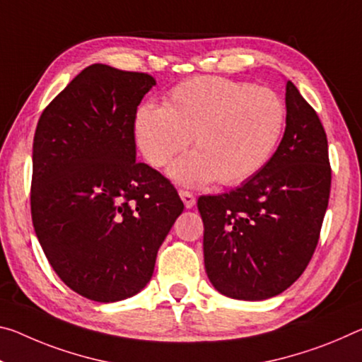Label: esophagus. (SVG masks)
Segmentation results:
<instances>
[{
  "label": "esophagus",
  "mask_w": 362,
  "mask_h": 362,
  "mask_svg": "<svg viewBox=\"0 0 362 362\" xmlns=\"http://www.w3.org/2000/svg\"><path fill=\"white\" fill-rule=\"evenodd\" d=\"M179 194H180L182 202H183V204H185V208H187V209H192L193 206L197 204V198H194L190 192H187V190H180V192H179Z\"/></svg>",
  "instance_id": "1"
}]
</instances>
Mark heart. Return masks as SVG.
I'll use <instances>...</instances> for the list:
<instances>
[{
  "label": "heart",
  "mask_w": 362,
  "mask_h": 362,
  "mask_svg": "<svg viewBox=\"0 0 362 362\" xmlns=\"http://www.w3.org/2000/svg\"><path fill=\"white\" fill-rule=\"evenodd\" d=\"M285 105L275 91L221 77L177 85L164 106L145 105L135 117V141L153 168L190 145L197 151L170 165L174 180L197 187L238 185L256 175L277 150Z\"/></svg>",
  "instance_id": "1"
}]
</instances>
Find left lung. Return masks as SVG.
Instances as JSON below:
<instances>
[{
  "label": "left lung",
  "instance_id": "obj_1",
  "mask_svg": "<svg viewBox=\"0 0 362 362\" xmlns=\"http://www.w3.org/2000/svg\"><path fill=\"white\" fill-rule=\"evenodd\" d=\"M277 151L235 190L199 197L204 267L219 293L261 301L296 282L311 261L329 204L332 170L322 122L286 82Z\"/></svg>",
  "mask_w": 362,
  "mask_h": 362
}]
</instances>
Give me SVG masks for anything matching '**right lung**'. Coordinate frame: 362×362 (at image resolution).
<instances>
[{
    "mask_svg": "<svg viewBox=\"0 0 362 362\" xmlns=\"http://www.w3.org/2000/svg\"><path fill=\"white\" fill-rule=\"evenodd\" d=\"M154 85L91 64L45 107L33 136L37 238L62 282L98 303L145 288L183 211L174 185L136 160V107Z\"/></svg>",
    "mask_w": 362,
    "mask_h": 362,
    "instance_id": "obj_1",
    "label": "right lung"
}]
</instances>
